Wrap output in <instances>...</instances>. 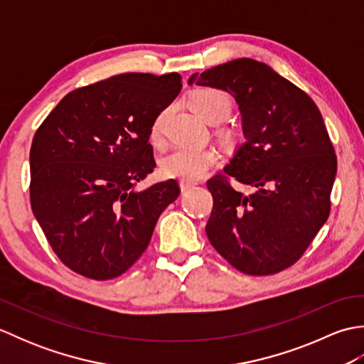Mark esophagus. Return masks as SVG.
Returning a JSON list of instances; mask_svg holds the SVG:
<instances>
[{
  "label": "esophagus",
  "instance_id": "obj_1",
  "mask_svg": "<svg viewBox=\"0 0 364 364\" xmlns=\"http://www.w3.org/2000/svg\"><path fill=\"white\" fill-rule=\"evenodd\" d=\"M197 183H191V181H180V188H181V191L184 192V191H189L191 188H194Z\"/></svg>",
  "mask_w": 364,
  "mask_h": 364
}]
</instances>
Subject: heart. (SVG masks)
<instances>
[{
    "mask_svg": "<svg viewBox=\"0 0 364 364\" xmlns=\"http://www.w3.org/2000/svg\"><path fill=\"white\" fill-rule=\"evenodd\" d=\"M191 106L206 122H222L228 117L231 102L227 94L215 89H200L191 97ZM166 112H159L150 127V141H162ZM213 146H176L161 159V172L181 181H197L218 162Z\"/></svg>",
    "mask_w": 364,
    "mask_h": 364,
    "instance_id": "1",
    "label": "heart"
}]
</instances>
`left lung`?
Returning a JSON list of instances; mask_svg holds the SVG:
<instances>
[{"instance_id":"1","label":"left lung","mask_w":364,"mask_h":364,"mask_svg":"<svg viewBox=\"0 0 364 364\" xmlns=\"http://www.w3.org/2000/svg\"><path fill=\"white\" fill-rule=\"evenodd\" d=\"M189 86L225 90L241 114L244 142L223 172L206 183L214 206L206 223L213 247L249 275L296 262L328 219L336 154L313 100L272 67L242 58L194 73Z\"/></svg>"}]
</instances>
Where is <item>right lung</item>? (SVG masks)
Returning a JSON list of instances; mask_svg holds the SVG:
<instances>
[{
  "mask_svg": "<svg viewBox=\"0 0 364 364\" xmlns=\"http://www.w3.org/2000/svg\"><path fill=\"white\" fill-rule=\"evenodd\" d=\"M181 76L122 73L67 94L36 131L31 208L67 267L94 280L125 272L149 245L175 180L139 191L153 172L150 127Z\"/></svg>",
  "mask_w": 364,
  "mask_h": 364,
  "instance_id": "add662e5",
  "label": "right lung"
}]
</instances>
